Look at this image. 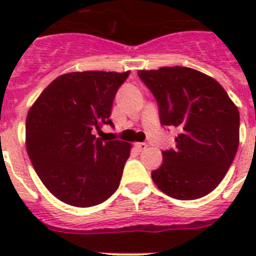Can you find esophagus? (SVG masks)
<instances>
[{
  "label": "esophagus",
  "instance_id": "34e87169",
  "mask_svg": "<svg viewBox=\"0 0 256 256\" xmlns=\"http://www.w3.org/2000/svg\"><path fill=\"white\" fill-rule=\"evenodd\" d=\"M136 148L138 150V152H144V150L148 148V144H142V142H140V144H136Z\"/></svg>",
  "mask_w": 256,
  "mask_h": 256
}]
</instances>
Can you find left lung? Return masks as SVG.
I'll use <instances>...</instances> for the list:
<instances>
[{
  "mask_svg": "<svg viewBox=\"0 0 256 256\" xmlns=\"http://www.w3.org/2000/svg\"><path fill=\"white\" fill-rule=\"evenodd\" d=\"M156 96L160 124L179 130L175 148L152 172L158 188L180 200L210 194L224 178L239 146V112L214 78L182 66L140 70Z\"/></svg>",
  "mask_w": 256,
  "mask_h": 256,
  "instance_id": "1",
  "label": "left lung"
}]
</instances>
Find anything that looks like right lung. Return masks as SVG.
Wrapping results in <instances>:
<instances>
[{
	"instance_id": "1",
	"label": "right lung",
	"mask_w": 256,
	"mask_h": 256,
	"mask_svg": "<svg viewBox=\"0 0 256 256\" xmlns=\"http://www.w3.org/2000/svg\"><path fill=\"white\" fill-rule=\"evenodd\" d=\"M130 72L62 74L26 116V150L45 187L76 207H92L120 186L132 144L96 138L110 120L116 90Z\"/></svg>"
}]
</instances>
